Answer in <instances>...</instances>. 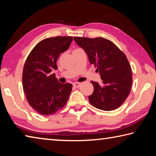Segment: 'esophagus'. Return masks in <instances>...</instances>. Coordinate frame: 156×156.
Instances as JSON below:
<instances>
[{"label": "esophagus", "mask_w": 156, "mask_h": 156, "mask_svg": "<svg viewBox=\"0 0 156 156\" xmlns=\"http://www.w3.org/2000/svg\"><path fill=\"white\" fill-rule=\"evenodd\" d=\"M80 85H81V83H73V86L74 87H76V88L80 87Z\"/></svg>", "instance_id": "esophagus-1"}]
</instances>
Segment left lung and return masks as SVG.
<instances>
[{"mask_svg": "<svg viewBox=\"0 0 156 156\" xmlns=\"http://www.w3.org/2000/svg\"><path fill=\"white\" fill-rule=\"evenodd\" d=\"M73 39L87 53L89 62L97 68L102 80V84L91 81L94 92L89 96V102L103 111L118 109L127 98L132 85V71L126 55L106 38Z\"/></svg>", "mask_w": 156, "mask_h": 156, "instance_id": "8db88e82", "label": "left lung"}]
</instances>
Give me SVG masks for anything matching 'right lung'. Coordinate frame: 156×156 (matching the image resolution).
<instances>
[{"label": "right lung", "mask_w": 156, "mask_h": 156, "mask_svg": "<svg viewBox=\"0 0 156 156\" xmlns=\"http://www.w3.org/2000/svg\"><path fill=\"white\" fill-rule=\"evenodd\" d=\"M73 38L56 36L39 42L25 60L23 88L29 105L41 115L54 114L65 106L72 89L70 83L58 81L52 71L61 53L67 51Z\"/></svg>", "instance_id": "obj_1"}]
</instances>
